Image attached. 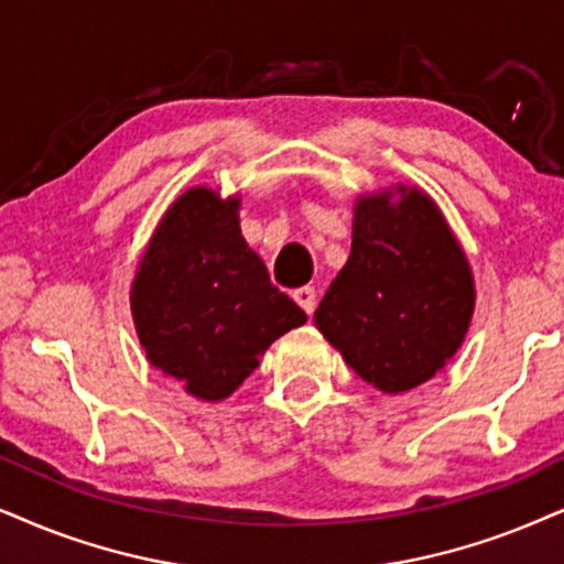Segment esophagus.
I'll return each mask as SVG.
<instances>
[{"label": "esophagus", "mask_w": 564, "mask_h": 564, "mask_svg": "<svg viewBox=\"0 0 564 564\" xmlns=\"http://www.w3.org/2000/svg\"><path fill=\"white\" fill-rule=\"evenodd\" d=\"M294 302H296L299 306H302L306 315H312V312H315V304H317L315 289H312V286L296 289V291H294Z\"/></svg>", "instance_id": "1"}]
</instances>
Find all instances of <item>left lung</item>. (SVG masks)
<instances>
[{"instance_id": "8db88e82", "label": "left lung", "mask_w": 564, "mask_h": 564, "mask_svg": "<svg viewBox=\"0 0 564 564\" xmlns=\"http://www.w3.org/2000/svg\"><path fill=\"white\" fill-rule=\"evenodd\" d=\"M474 302L471 265L445 216L422 189L398 184L356 199L351 254L315 325L361 380L393 395L453 359Z\"/></svg>"}]
</instances>
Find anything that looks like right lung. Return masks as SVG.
I'll use <instances>...</instances> for the list:
<instances>
[{
	"mask_svg": "<svg viewBox=\"0 0 564 564\" xmlns=\"http://www.w3.org/2000/svg\"><path fill=\"white\" fill-rule=\"evenodd\" d=\"M130 306L148 361L199 401L229 398L306 315L241 237L239 197L192 187L171 203L134 273Z\"/></svg>",
	"mask_w": 564,
	"mask_h": 564,
	"instance_id": "add662e5",
	"label": "right lung"
}]
</instances>
